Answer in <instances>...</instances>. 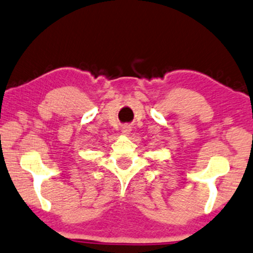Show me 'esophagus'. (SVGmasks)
I'll return each mask as SVG.
<instances>
[{
	"instance_id": "esophagus-1",
	"label": "esophagus",
	"mask_w": 253,
	"mask_h": 253,
	"mask_svg": "<svg viewBox=\"0 0 253 253\" xmlns=\"http://www.w3.org/2000/svg\"><path fill=\"white\" fill-rule=\"evenodd\" d=\"M129 131H130V127H128V126H124L123 127V134L124 135L129 134Z\"/></svg>"
}]
</instances>
